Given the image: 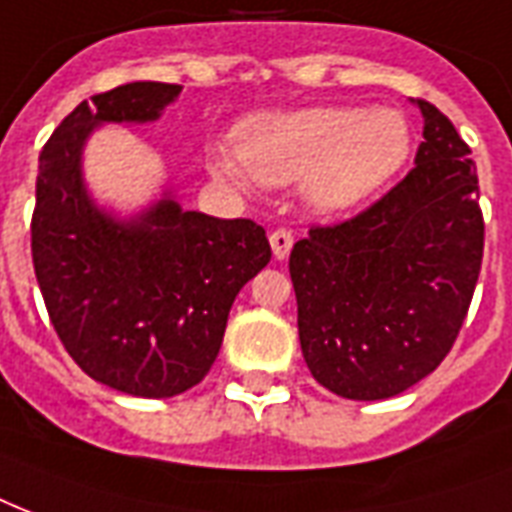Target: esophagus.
<instances>
[{"label": "esophagus", "mask_w": 512, "mask_h": 512, "mask_svg": "<svg viewBox=\"0 0 512 512\" xmlns=\"http://www.w3.org/2000/svg\"><path fill=\"white\" fill-rule=\"evenodd\" d=\"M269 245H272V253H275V259H285L293 248V235L291 229H275L272 235H269Z\"/></svg>", "instance_id": "34e87169"}]
</instances>
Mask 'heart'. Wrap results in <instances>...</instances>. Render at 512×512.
<instances>
[{
    "label": "heart",
    "mask_w": 512,
    "mask_h": 512,
    "mask_svg": "<svg viewBox=\"0 0 512 512\" xmlns=\"http://www.w3.org/2000/svg\"><path fill=\"white\" fill-rule=\"evenodd\" d=\"M237 154L219 157V170L245 184H293L307 178L318 208L360 205L390 181L411 152V130L395 109L315 106L256 114L237 128Z\"/></svg>",
    "instance_id": "heart-1"
}]
</instances>
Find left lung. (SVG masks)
I'll return each mask as SVG.
<instances>
[{
  "instance_id": "left-lung-1",
  "label": "left lung",
  "mask_w": 512,
  "mask_h": 512,
  "mask_svg": "<svg viewBox=\"0 0 512 512\" xmlns=\"http://www.w3.org/2000/svg\"><path fill=\"white\" fill-rule=\"evenodd\" d=\"M414 168L350 219L293 245L299 342L312 376L382 400L433 374L473 301L483 213L470 146L430 101Z\"/></svg>"
}]
</instances>
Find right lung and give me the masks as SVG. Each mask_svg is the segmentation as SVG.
I'll use <instances>...</instances> for the list:
<instances>
[{"label": "right lung", "instance_id": "add662e5", "mask_svg": "<svg viewBox=\"0 0 512 512\" xmlns=\"http://www.w3.org/2000/svg\"><path fill=\"white\" fill-rule=\"evenodd\" d=\"M181 87L130 82L93 95L39 154L31 259L47 315L74 363L138 398H173L205 379L232 301L272 259L251 219H213L162 200L117 224L93 208L79 152L98 122L157 120Z\"/></svg>", "mask_w": 512, "mask_h": 512}]
</instances>
